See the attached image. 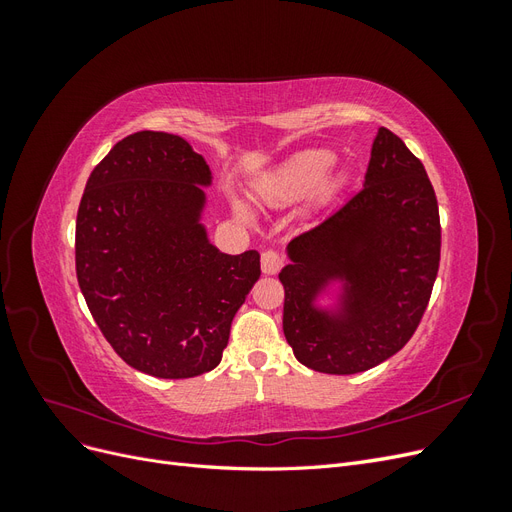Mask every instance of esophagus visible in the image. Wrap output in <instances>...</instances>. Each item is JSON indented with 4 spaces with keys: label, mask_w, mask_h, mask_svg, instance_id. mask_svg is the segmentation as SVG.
I'll return each instance as SVG.
<instances>
[{
    "label": "esophagus",
    "mask_w": 512,
    "mask_h": 512,
    "mask_svg": "<svg viewBox=\"0 0 512 512\" xmlns=\"http://www.w3.org/2000/svg\"><path fill=\"white\" fill-rule=\"evenodd\" d=\"M282 265H284V258L277 254V252H273V250H269V252H265L262 254V260H260V267H262V273H267V275H273V273H277L282 269Z\"/></svg>",
    "instance_id": "esophagus-1"
}]
</instances>
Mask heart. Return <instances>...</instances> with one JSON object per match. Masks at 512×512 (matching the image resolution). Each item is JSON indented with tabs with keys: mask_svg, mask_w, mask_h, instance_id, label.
I'll list each match as a JSON object with an SVG mask.
<instances>
[{
	"mask_svg": "<svg viewBox=\"0 0 512 512\" xmlns=\"http://www.w3.org/2000/svg\"><path fill=\"white\" fill-rule=\"evenodd\" d=\"M333 162L335 156L327 149H305L294 153L262 183L260 198L275 207L297 203L327 183Z\"/></svg>",
	"mask_w": 512,
	"mask_h": 512,
	"instance_id": "heart-1",
	"label": "heart"
}]
</instances>
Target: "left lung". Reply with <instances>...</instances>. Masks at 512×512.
Returning a JSON list of instances; mask_svg holds the SVG:
<instances>
[{"label": "left lung", "instance_id": "8db88e82", "mask_svg": "<svg viewBox=\"0 0 512 512\" xmlns=\"http://www.w3.org/2000/svg\"><path fill=\"white\" fill-rule=\"evenodd\" d=\"M286 252L284 335L297 361L348 376L391 359L421 322L440 267V213L425 166L380 128L363 190ZM335 281L336 305L318 306Z\"/></svg>", "mask_w": 512, "mask_h": 512}]
</instances>
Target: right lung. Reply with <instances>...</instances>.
<instances>
[{
  "label": "right lung",
  "instance_id": "add662e5",
  "mask_svg": "<svg viewBox=\"0 0 512 512\" xmlns=\"http://www.w3.org/2000/svg\"><path fill=\"white\" fill-rule=\"evenodd\" d=\"M211 170L181 136L134 132L91 170L76 215V277L106 342L143 374L218 367L260 254L220 252L200 222Z\"/></svg>",
  "mask_w": 512,
  "mask_h": 512
}]
</instances>
